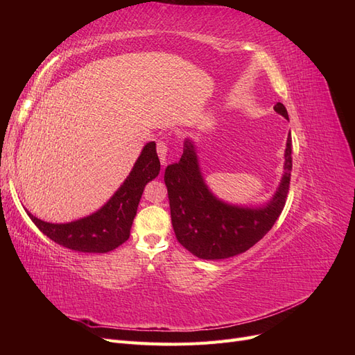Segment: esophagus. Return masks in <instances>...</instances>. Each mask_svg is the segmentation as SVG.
<instances>
[{"mask_svg":"<svg viewBox=\"0 0 355 355\" xmlns=\"http://www.w3.org/2000/svg\"><path fill=\"white\" fill-rule=\"evenodd\" d=\"M167 153H168V144L166 141H158L157 144V154L159 157L161 164H167Z\"/></svg>","mask_w":355,"mask_h":355,"instance_id":"esophagus-1","label":"esophagus"}]
</instances>
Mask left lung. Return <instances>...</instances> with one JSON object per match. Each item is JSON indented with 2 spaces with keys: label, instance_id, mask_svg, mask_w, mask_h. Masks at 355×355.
<instances>
[{
  "label": "left lung",
  "instance_id": "8db88e82",
  "mask_svg": "<svg viewBox=\"0 0 355 355\" xmlns=\"http://www.w3.org/2000/svg\"><path fill=\"white\" fill-rule=\"evenodd\" d=\"M275 112L288 120L278 102ZM282 184L265 207L230 206L206 187L192 142L187 139L179 163L166 168L164 182L170 200L171 225L178 241L200 259L218 261L249 250L270 231L280 216L288 194L292 171V137H287Z\"/></svg>",
  "mask_w": 355,
  "mask_h": 355
}]
</instances>
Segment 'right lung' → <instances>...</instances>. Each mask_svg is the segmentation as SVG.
<instances>
[{
    "label": "right lung",
    "instance_id": "1",
    "mask_svg": "<svg viewBox=\"0 0 355 355\" xmlns=\"http://www.w3.org/2000/svg\"><path fill=\"white\" fill-rule=\"evenodd\" d=\"M158 173L159 159L155 142H149L120 189L101 210L90 216L69 223H50L28 214L42 234L67 249L83 253L111 252L130 237L144 188Z\"/></svg>",
    "mask_w": 355,
    "mask_h": 355
}]
</instances>
